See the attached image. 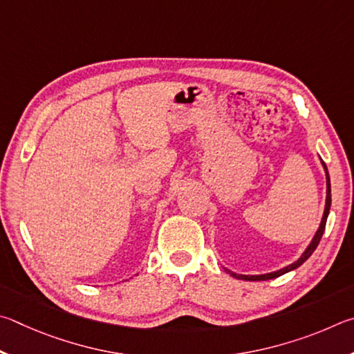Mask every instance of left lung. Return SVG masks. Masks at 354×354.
<instances>
[{
  "instance_id": "8db88e82",
  "label": "left lung",
  "mask_w": 354,
  "mask_h": 354,
  "mask_svg": "<svg viewBox=\"0 0 354 354\" xmlns=\"http://www.w3.org/2000/svg\"><path fill=\"white\" fill-rule=\"evenodd\" d=\"M322 163H324V161H322ZM324 167H325V172H326V203H325V212H324V218H322L319 230H317V233H315V236L313 238L311 244L308 245V249L305 250V253H303V255H301L299 259H297L295 263L288 266V268L280 269V270H277V272H270V274H264V275H238V274H234V272L227 270L228 274H230V275L234 277V278H238V280H247V281H264V280H272V278H277V277H280V275H283V274H286V272H290V270L297 269V268H299V266H301L303 263L306 261V259H308L309 257L313 255V252H314L315 249H317V245H319V243H320L322 236H324L325 225H326V219H328V214H330V207H331V183H330V176H328V169H326V165H325V163H324Z\"/></svg>"
}]
</instances>
